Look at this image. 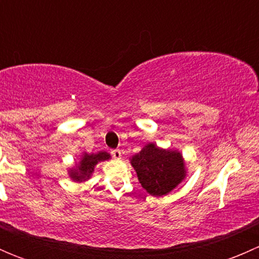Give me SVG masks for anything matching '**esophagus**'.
Listing matches in <instances>:
<instances>
[{
    "mask_svg": "<svg viewBox=\"0 0 259 259\" xmlns=\"http://www.w3.org/2000/svg\"><path fill=\"white\" fill-rule=\"evenodd\" d=\"M111 155L115 159H121V151L119 149H114V150H111Z\"/></svg>",
    "mask_w": 259,
    "mask_h": 259,
    "instance_id": "obj_1",
    "label": "esophagus"
}]
</instances>
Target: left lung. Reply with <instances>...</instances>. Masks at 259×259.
I'll use <instances>...</instances> for the list:
<instances>
[{
  "mask_svg": "<svg viewBox=\"0 0 259 259\" xmlns=\"http://www.w3.org/2000/svg\"><path fill=\"white\" fill-rule=\"evenodd\" d=\"M130 164L137 171L142 187L154 197L166 195L187 177L182 153L159 148L154 143H149L133 155Z\"/></svg>",
  "mask_w": 259,
  "mask_h": 259,
  "instance_id": "obj_1",
  "label": "left lung"
}]
</instances>
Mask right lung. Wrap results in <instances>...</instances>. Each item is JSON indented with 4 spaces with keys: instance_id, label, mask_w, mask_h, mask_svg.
<instances>
[{
    "instance_id": "right-lung-1",
    "label": "right lung",
    "mask_w": 259,
    "mask_h": 259,
    "mask_svg": "<svg viewBox=\"0 0 259 259\" xmlns=\"http://www.w3.org/2000/svg\"><path fill=\"white\" fill-rule=\"evenodd\" d=\"M110 158V154L106 153V151H99L96 154L83 153L81 155L79 163L69 170V177L74 182H86L93 176L96 164L100 163V161L109 160Z\"/></svg>"
}]
</instances>
